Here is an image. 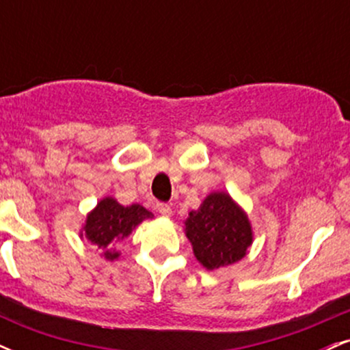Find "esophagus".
I'll list each match as a JSON object with an SVG mask.
<instances>
[{"instance_id": "1", "label": "esophagus", "mask_w": 350, "mask_h": 350, "mask_svg": "<svg viewBox=\"0 0 350 350\" xmlns=\"http://www.w3.org/2000/svg\"><path fill=\"white\" fill-rule=\"evenodd\" d=\"M156 208H158V212L161 215H164V217H170L171 214H172V211H171V207L167 206V204H163V202H159V204H156Z\"/></svg>"}]
</instances>
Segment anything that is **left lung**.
I'll return each mask as SVG.
<instances>
[{"mask_svg":"<svg viewBox=\"0 0 350 350\" xmlns=\"http://www.w3.org/2000/svg\"><path fill=\"white\" fill-rule=\"evenodd\" d=\"M186 235L207 270L239 262L252 245L247 215L224 192H214L198 211L189 212Z\"/></svg>","mask_w":350,"mask_h":350,"instance_id":"8db88e82","label":"left lung"}]
</instances>
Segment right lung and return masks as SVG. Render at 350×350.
<instances>
[{
    "mask_svg": "<svg viewBox=\"0 0 350 350\" xmlns=\"http://www.w3.org/2000/svg\"><path fill=\"white\" fill-rule=\"evenodd\" d=\"M148 217H151V212L139 204L123 207L115 199L107 198L94 212L88 214L83 230L92 243H97L100 248H107L110 243H116L130 235L131 230ZM116 256L118 253L105 252V258L108 260H113Z\"/></svg>",
    "mask_w": 350,
    "mask_h": 350,
    "instance_id": "add662e5",
    "label": "right lung"
}]
</instances>
